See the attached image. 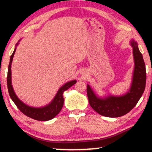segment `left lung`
<instances>
[{
    "label": "left lung",
    "instance_id": "1",
    "mask_svg": "<svg viewBox=\"0 0 152 152\" xmlns=\"http://www.w3.org/2000/svg\"><path fill=\"white\" fill-rule=\"evenodd\" d=\"M129 44L133 49L134 67L130 87L125 93L120 95L109 94L100 96L95 93L90 85L87 84V95L90 106L101 115L117 118L125 115L136 105L144 92L146 69L142 55L136 41L132 39Z\"/></svg>",
    "mask_w": 152,
    "mask_h": 152
}]
</instances>
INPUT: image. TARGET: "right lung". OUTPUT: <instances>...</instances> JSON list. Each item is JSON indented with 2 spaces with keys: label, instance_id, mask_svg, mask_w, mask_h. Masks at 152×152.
<instances>
[{
  "label": "right lung",
  "instance_id": "obj_1",
  "mask_svg": "<svg viewBox=\"0 0 152 152\" xmlns=\"http://www.w3.org/2000/svg\"><path fill=\"white\" fill-rule=\"evenodd\" d=\"M20 39L18 41L16 44L15 48L12 53V55L10 57V64L8 66V71H7V88L9 91L10 96L14 102V104L18 107V109L22 112L25 115L28 116L32 119L39 120V121H48V120H52L55 117L58 113L61 111L64 105V97L63 93L65 91L68 90L70 87H71L72 85H74L77 82L76 80H72L66 82L63 86H61L59 88V90L56 93L55 96L54 97L50 102L48 104L45 106L41 107H34L32 106H29L26 104H25L23 102L20 100L18 98L17 95H16L14 92L13 86L12 84V70L11 66L12 60L15 53L16 47L19 44Z\"/></svg>",
  "mask_w": 152,
  "mask_h": 152
}]
</instances>
